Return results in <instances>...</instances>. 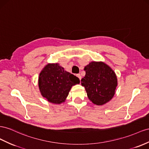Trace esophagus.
<instances>
[{"mask_svg": "<svg viewBox=\"0 0 149 149\" xmlns=\"http://www.w3.org/2000/svg\"><path fill=\"white\" fill-rule=\"evenodd\" d=\"M76 76H78V78H79V79H81V74H76Z\"/></svg>", "mask_w": 149, "mask_h": 149, "instance_id": "esophagus-1", "label": "esophagus"}]
</instances>
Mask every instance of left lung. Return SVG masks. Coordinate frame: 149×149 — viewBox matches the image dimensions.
<instances>
[{
  "instance_id": "left-lung-1",
  "label": "left lung",
  "mask_w": 149,
  "mask_h": 149,
  "mask_svg": "<svg viewBox=\"0 0 149 149\" xmlns=\"http://www.w3.org/2000/svg\"><path fill=\"white\" fill-rule=\"evenodd\" d=\"M86 74L81 80L88 97L94 104L103 105L114 96L117 79L115 72L103 62H91L84 68Z\"/></svg>"
}]
</instances>
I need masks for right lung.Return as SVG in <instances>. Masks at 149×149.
<instances>
[{"instance_id":"add662e5","label":"right lung","mask_w":149,"mask_h":149,"mask_svg":"<svg viewBox=\"0 0 149 149\" xmlns=\"http://www.w3.org/2000/svg\"><path fill=\"white\" fill-rule=\"evenodd\" d=\"M79 83V79L65 71L59 64H48L39 74V87L48 102L59 104L65 102L71 86Z\"/></svg>"}]
</instances>
